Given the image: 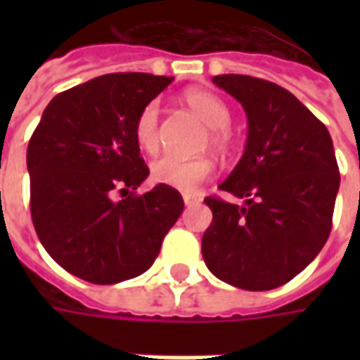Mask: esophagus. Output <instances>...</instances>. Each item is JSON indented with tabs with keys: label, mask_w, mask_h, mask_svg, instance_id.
Masks as SVG:
<instances>
[{
	"label": "esophagus",
	"mask_w": 360,
	"mask_h": 360,
	"mask_svg": "<svg viewBox=\"0 0 360 360\" xmlns=\"http://www.w3.org/2000/svg\"><path fill=\"white\" fill-rule=\"evenodd\" d=\"M183 202H185V206H195V204L200 202V198L195 195H188V193H185V195H183Z\"/></svg>",
	"instance_id": "1"
}]
</instances>
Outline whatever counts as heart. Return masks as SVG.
<instances>
[{
	"label": "heart",
	"instance_id": "obj_1",
	"mask_svg": "<svg viewBox=\"0 0 360 360\" xmlns=\"http://www.w3.org/2000/svg\"><path fill=\"white\" fill-rule=\"evenodd\" d=\"M185 102L191 110L195 111L198 117L202 119L206 125L210 127V142L216 148H224L229 141L226 127L231 121V111L227 103L219 96L212 94L208 90H191L185 94ZM134 141L139 148L144 150L146 154H156L160 148V108L156 102L146 103L136 117L134 123ZM152 181L165 185V187L193 193L208 181L214 173V167L208 160L196 158L187 160L179 156H162L156 160L152 167Z\"/></svg>",
	"mask_w": 360,
	"mask_h": 360
}]
</instances>
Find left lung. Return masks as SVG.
<instances>
[{
  "label": "left lung",
  "mask_w": 360,
  "mask_h": 360,
  "mask_svg": "<svg viewBox=\"0 0 360 360\" xmlns=\"http://www.w3.org/2000/svg\"><path fill=\"white\" fill-rule=\"evenodd\" d=\"M212 82L241 103L249 133L239 164L219 185L245 202L204 198L212 210L204 262L229 285L276 289L316 258L332 231L340 191L332 136L276 82L247 75H218Z\"/></svg>",
  "instance_id": "left-lung-1"
}]
</instances>
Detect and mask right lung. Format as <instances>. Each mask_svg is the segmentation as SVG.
<instances>
[{"mask_svg": "<svg viewBox=\"0 0 360 360\" xmlns=\"http://www.w3.org/2000/svg\"><path fill=\"white\" fill-rule=\"evenodd\" d=\"M172 81L102 75L44 110L27 150L30 214L44 249L77 278L111 285L144 274L185 208L183 196L165 185L131 193L150 173L134 123ZM115 192L126 198L115 201Z\"/></svg>", "mask_w": 360, "mask_h": 360, "instance_id": "right-lung-1", "label": "right lung"}]
</instances>
